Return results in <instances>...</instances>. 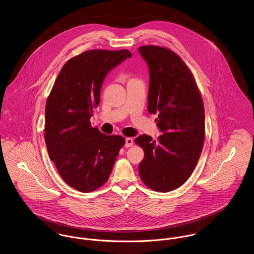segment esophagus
<instances>
[{"instance_id": "1", "label": "esophagus", "mask_w": 254, "mask_h": 254, "mask_svg": "<svg viewBox=\"0 0 254 254\" xmlns=\"http://www.w3.org/2000/svg\"><path fill=\"white\" fill-rule=\"evenodd\" d=\"M133 145V139L132 138H129V137H127V138H126V144H125V146L126 147H129V146H131Z\"/></svg>"}]
</instances>
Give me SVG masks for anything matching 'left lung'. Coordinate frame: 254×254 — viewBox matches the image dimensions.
<instances>
[{"mask_svg":"<svg viewBox=\"0 0 254 254\" xmlns=\"http://www.w3.org/2000/svg\"><path fill=\"white\" fill-rule=\"evenodd\" d=\"M149 67L147 109L163 132L157 140L143 134L135 143L145 152L139 165L142 181L159 192L178 189L193 171L205 141V109L193 75L172 50L140 47Z\"/></svg>","mask_w":254,"mask_h":254,"instance_id":"obj_1","label":"left lung"}]
</instances>
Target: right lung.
<instances>
[{
  "label": "right lung",
  "mask_w": 254,
  "mask_h": 254,
  "mask_svg": "<svg viewBox=\"0 0 254 254\" xmlns=\"http://www.w3.org/2000/svg\"><path fill=\"white\" fill-rule=\"evenodd\" d=\"M127 49L85 51L62 67L46 105L45 141L62 179L81 192L96 190L108 181L119 151L120 135L92 127L90 118L100 103L107 74L130 58Z\"/></svg>",
  "instance_id": "1"
}]
</instances>
